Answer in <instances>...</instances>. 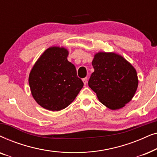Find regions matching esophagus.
<instances>
[{
    "label": "esophagus",
    "instance_id": "esophagus-1",
    "mask_svg": "<svg viewBox=\"0 0 157 157\" xmlns=\"http://www.w3.org/2000/svg\"><path fill=\"white\" fill-rule=\"evenodd\" d=\"M82 81H83V83H84V85H86V84H87V83H88V78H83Z\"/></svg>",
    "mask_w": 157,
    "mask_h": 157
}]
</instances>
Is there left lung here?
Instances as JSON below:
<instances>
[{"instance_id":"obj_1","label":"left lung","mask_w":157,"mask_h":157,"mask_svg":"<svg viewBox=\"0 0 157 157\" xmlns=\"http://www.w3.org/2000/svg\"><path fill=\"white\" fill-rule=\"evenodd\" d=\"M92 66L94 71L88 83L99 101L111 110L125 106L138 87L134 66L121 55L102 51L94 55Z\"/></svg>"}]
</instances>
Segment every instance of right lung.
Returning <instances> with one entry per match:
<instances>
[{"label": "right lung", "instance_id": "add662e5", "mask_svg": "<svg viewBox=\"0 0 157 157\" xmlns=\"http://www.w3.org/2000/svg\"><path fill=\"white\" fill-rule=\"evenodd\" d=\"M68 51L51 46L40 55L30 72L29 83L37 104L47 110L59 111L74 101L83 86L74 64L68 61Z\"/></svg>", "mask_w": 157, "mask_h": 157}]
</instances>
